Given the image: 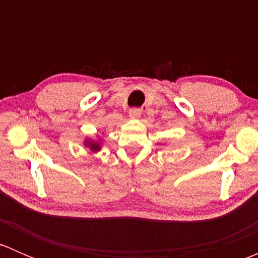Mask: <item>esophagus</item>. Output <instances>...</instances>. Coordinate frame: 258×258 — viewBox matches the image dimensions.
<instances>
[{
  "label": "esophagus",
  "mask_w": 258,
  "mask_h": 258,
  "mask_svg": "<svg viewBox=\"0 0 258 258\" xmlns=\"http://www.w3.org/2000/svg\"><path fill=\"white\" fill-rule=\"evenodd\" d=\"M130 116L134 117V118H137V117L141 116V110H140V108H137V107L131 108V110H130Z\"/></svg>",
  "instance_id": "esophagus-1"
}]
</instances>
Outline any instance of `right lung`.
Instances as JSON below:
<instances>
[{"instance_id": "right-lung-1", "label": "right lung", "mask_w": 258, "mask_h": 258, "mask_svg": "<svg viewBox=\"0 0 258 258\" xmlns=\"http://www.w3.org/2000/svg\"><path fill=\"white\" fill-rule=\"evenodd\" d=\"M90 148L92 151H97L98 148H100V146H98V144H92V145H90Z\"/></svg>"}]
</instances>
